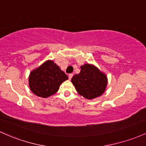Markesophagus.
Wrapping results in <instances>:
<instances>
[{
	"instance_id": "obj_1",
	"label": "esophagus",
	"mask_w": 146,
	"mask_h": 146,
	"mask_svg": "<svg viewBox=\"0 0 146 146\" xmlns=\"http://www.w3.org/2000/svg\"><path fill=\"white\" fill-rule=\"evenodd\" d=\"M73 73H71V74L68 75V79H69V80H71V78H73Z\"/></svg>"
}]
</instances>
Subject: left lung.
<instances>
[{
    "mask_svg": "<svg viewBox=\"0 0 146 146\" xmlns=\"http://www.w3.org/2000/svg\"><path fill=\"white\" fill-rule=\"evenodd\" d=\"M80 68V73L71 79L77 92L87 100L101 96L108 84L106 75L90 64H84Z\"/></svg>",
    "mask_w": 146,
    "mask_h": 146,
    "instance_id": "obj_1",
    "label": "left lung"
}]
</instances>
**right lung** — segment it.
I'll list each match as a JSON object with an SVG mask.
<instances>
[{"label": "right lung", "mask_w": 146, "mask_h": 146, "mask_svg": "<svg viewBox=\"0 0 146 146\" xmlns=\"http://www.w3.org/2000/svg\"><path fill=\"white\" fill-rule=\"evenodd\" d=\"M68 78L53 60H46L30 73L29 86L37 96L46 98L54 95Z\"/></svg>", "instance_id": "1"}]
</instances>
